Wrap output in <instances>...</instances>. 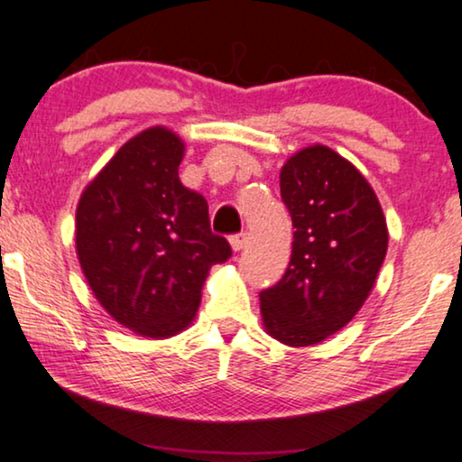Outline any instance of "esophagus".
<instances>
[{
    "label": "esophagus",
    "instance_id": "34e87169",
    "mask_svg": "<svg viewBox=\"0 0 462 462\" xmlns=\"http://www.w3.org/2000/svg\"><path fill=\"white\" fill-rule=\"evenodd\" d=\"M246 243H249V234H246V232H238V234H234V236H230V245H232L234 251L245 249Z\"/></svg>",
    "mask_w": 462,
    "mask_h": 462
}]
</instances>
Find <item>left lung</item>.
Returning a JSON list of instances; mask_svg holds the SVG:
<instances>
[{"label":"left lung","mask_w":462,"mask_h":462,"mask_svg":"<svg viewBox=\"0 0 462 462\" xmlns=\"http://www.w3.org/2000/svg\"><path fill=\"white\" fill-rule=\"evenodd\" d=\"M281 197L293 219L289 268L263 289V327L291 347L320 343L356 316L387 253L376 194L349 161L310 146L281 171Z\"/></svg>","instance_id":"left-lung-1"}]
</instances>
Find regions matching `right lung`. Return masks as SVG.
Wrapping results in <instances>:
<instances>
[{"label":"right lung","instance_id":"add662e5","mask_svg":"<svg viewBox=\"0 0 462 462\" xmlns=\"http://www.w3.org/2000/svg\"><path fill=\"white\" fill-rule=\"evenodd\" d=\"M184 144L165 127L123 144L77 207V255L102 308L135 333L192 322L209 268L232 255L203 194L180 181Z\"/></svg>","mask_w":462,"mask_h":462}]
</instances>
